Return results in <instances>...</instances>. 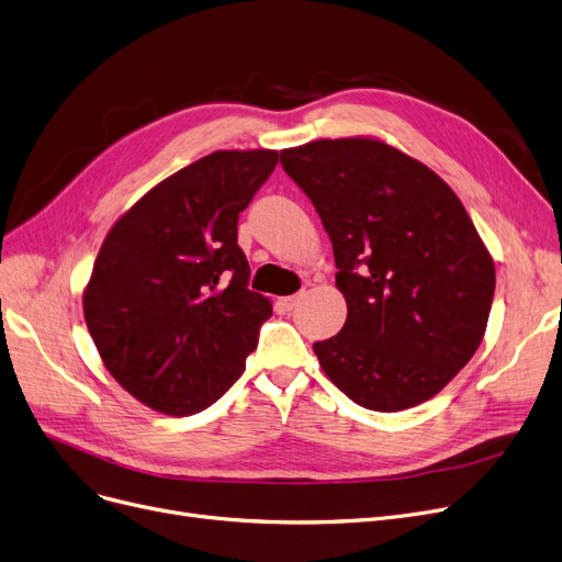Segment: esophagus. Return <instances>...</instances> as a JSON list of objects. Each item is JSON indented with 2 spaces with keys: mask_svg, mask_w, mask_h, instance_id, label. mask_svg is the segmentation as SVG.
<instances>
[{
  "mask_svg": "<svg viewBox=\"0 0 562 562\" xmlns=\"http://www.w3.org/2000/svg\"><path fill=\"white\" fill-rule=\"evenodd\" d=\"M303 299V294H294V296H286V299H282L280 303H282V307L289 312V310H294L296 305H299V301Z\"/></svg>",
  "mask_w": 562,
  "mask_h": 562,
  "instance_id": "1",
  "label": "esophagus"
}]
</instances>
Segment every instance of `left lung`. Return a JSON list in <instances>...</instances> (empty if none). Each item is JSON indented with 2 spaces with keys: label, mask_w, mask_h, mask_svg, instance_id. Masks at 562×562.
Masks as SVG:
<instances>
[{
  "label": "left lung",
  "mask_w": 562,
  "mask_h": 562,
  "mask_svg": "<svg viewBox=\"0 0 562 562\" xmlns=\"http://www.w3.org/2000/svg\"><path fill=\"white\" fill-rule=\"evenodd\" d=\"M330 236L347 322L314 341L326 376L358 406L431 400L477 351L496 268L452 188L374 137L316 139L280 154Z\"/></svg>",
  "instance_id": "8db88e82"
}]
</instances>
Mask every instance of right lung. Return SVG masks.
I'll return each instance as SVG.
<instances>
[{
    "label": "right lung",
    "instance_id": "add662e5",
    "mask_svg": "<svg viewBox=\"0 0 562 562\" xmlns=\"http://www.w3.org/2000/svg\"><path fill=\"white\" fill-rule=\"evenodd\" d=\"M278 151H215L154 186L108 232L82 296L85 322L119 385L165 416L221 400L273 314L248 289L238 213Z\"/></svg>",
    "mask_w": 562,
    "mask_h": 562
}]
</instances>
